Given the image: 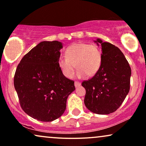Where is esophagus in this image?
<instances>
[{"mask_svg": "<svg viewBox=\"0 0 146 146\" xmlns=\"http://www.w3.org/2000/svg\"><path fill=\"white\" fill-rule=\"evenodd\" d=\"M81 86V83L80 82H75V86L76 87H79V86Z\"/></svg>", "mask_w": 146, "mask_h": 146, "instance_id": "34e87169", "label": "esophagus"}]
</instances>
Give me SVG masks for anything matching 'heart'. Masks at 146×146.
I'll return each mask as SVG.
<instances>
[{
	"label": "heart",
	"instance_id": "b5f03b06",
	"mask_svg": "<svg viewBox=\"0 0 146 146\" xmlns=\"http://www.w3.org/2000/svg\"><path fill=\"white\" fill-rule=\"evenodd\" d=\"M64 55L59 58L58 65L62 75L69 79L73 77L75 65L78 68L77 77L81 78L94 75L102 64V52L94 44H73L66 48Z\"/></svg>",
	"mask_w": 146,
	"mask_h": 146
}]
</instances>
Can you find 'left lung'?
I'll return each mask as SVG.
<instances>
[{
	"instance_id": "8db88e82",
	"label": "left lung",
	"mask_w": 146,
	"mask_h": 146,
	"mask_svg": "<svg viewBox=\"0 0 146 146\" xmlns=\"http://www.w3.org/2000/svg\"><path fill=\"white\" fill-rule=\"evenodd\" d=\"M96 42L102 46V64L94 76L82 82L84 103L94 113L108 114L121 106L129 92L131 70L119 48L100 39Z\"/></svg>"
}]
</instances>
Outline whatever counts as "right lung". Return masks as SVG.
I'll use <instances>...</instances> for the list:
<instances>
[{
	"label": "right lung",
	"mask_w": 146,
	"mask_h": 146,
	"mask_svg": "<svg viewBox=\"0 0 146 146\" xmlns=\"http://www.w3.org/2000/svg\"><path fill=\"white\" fill-rule=\"evenodd\" d=\"M62 44L44 41L24 55L17 67L14 86L19 104L35 119L50 122L66 109L74 81L62 75L58 65Z\"/></svg>",
	"instance_id": "add662e5"
}]
</instances>
